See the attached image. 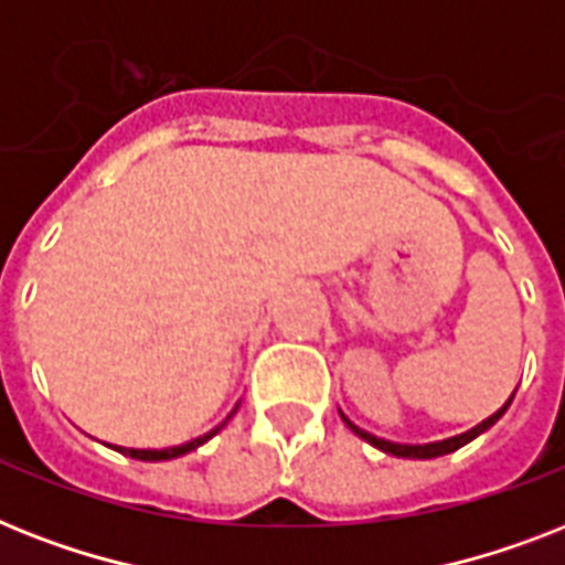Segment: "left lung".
<instances>
[{
    "instance_id": "left-lung-1",
    "label": "left lung",
    "mask_w": 565,
    "mask_h": 565,
    "mask_svg": "<svg viewBox=\"0 0 565 565\" xmlns=\"http://www.w3.org/2000/svg\"><path fill=\"white\" fill-rule=\"evenodd\" d=\"M513 394H516V391H513ZM511 403H513V396L502 405V408L495 411V414H490L487 419H481V423L469 428V431H463V435H455V437H446V440H435V444H394V440H385V437H376V435H370V431H364V428H359L353 419L347 417L344 411H338V414H341V419H344L347 428H350L353 435H359L361 440H367L370 446H376V449H382V452L394 455V458H417V461H428V458H440V455L455 452V449L467 446L469 440H476L478 435H484L487 428L495 426V423L502 419V414L511 408Z\"/></svg>"
}]
</instances>
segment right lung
Returning a JSON list of instances; mask_svg holds the SVG:
<instances>
[{
    "label": "right lung",
    "mask_w": 565,
    "mask_h": 565,
    "mask_svg": "<svg viewBox=\"0 0 565 565\" xmlns=\"http://www.w3.org/2000/svg\"><path fill=\"white\" fill-rule=\"evenodd\" d=\"M236 411H238V405H236V408H233V411H230L227 419H224V423H218V426L212 428V431H206V435L195 437V440H186V444H180V446H169V449H128V446H110V444H107V446H110V449H116V452L130 455V458H137V461H171V458H180V455L195 452L198 446H204L206 440H210V437L218 435L221 428L227 426L230 417H233Z\"/></svg>",
    "instance_id": "add662e5"
}]
</instances>
